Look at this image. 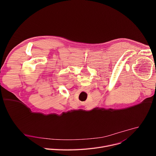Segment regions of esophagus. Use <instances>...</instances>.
Here are the masks:
<instances>
[{
    "label": "esophagus",
    "mask_w": 156,
    "mask_h": 156,
    "mask_svg": "<svg viewBox=\"0 0 156 156\" xmlns=\"http://www.w3.org/2000/svg\"><path fill=\"white\" fill-rule=\"evenodd\" d=\"M84 91H87V88H86V87L84 88Z\"/></svg>",
    "instance_id": "34e87169"
}]
</instances>
